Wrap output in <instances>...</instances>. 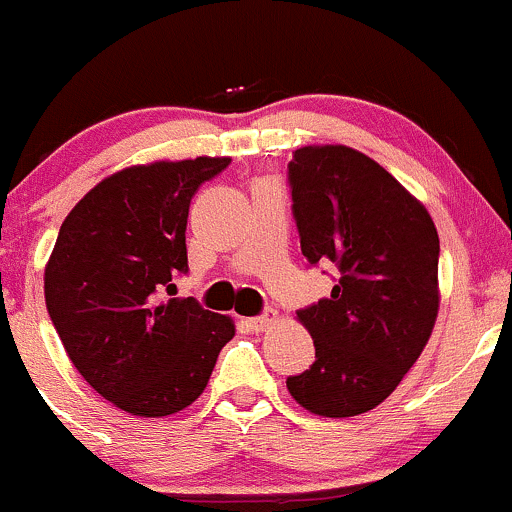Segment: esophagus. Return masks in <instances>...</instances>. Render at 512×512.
<instances>
[{
	"mask_svg": "<svg viewBox=\"0 0 512 512\" xmlns=\"http://www.w3.org/2000/svg\"><path fill=\"white\" fill-rule=\"evenodd\" d=\"M274 320H277V313H265V316L260 318H247L245 325L247 330H252V333H265V330L272 328Z\"/></svg>",
	"mask_w": 512,
	"mask_h": 512,
	"instance_id": "1",
	"label": "esophagus"
}]
</instances>
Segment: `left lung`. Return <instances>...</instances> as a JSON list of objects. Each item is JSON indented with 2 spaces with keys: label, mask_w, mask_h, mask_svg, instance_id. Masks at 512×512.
<instances>
[{
  "label": "left lung",
  "mask_w": 512,
  "mask_h": 512,
  "mask_svg": "<svg viewBox=\"0 0 512 512\" xmlns=\"http://www.w3.org/2000/svg\"><path fill=\"white\" fill-rule=\"evenodd\" d=\"M301 252L335 265L328 299L296 313L316 362L286 379L294 401L352 418L391 396L440 311V238L428 209L379 162L347 145H303L289 162Z\"/></svg>",
  "instance_id": "1"
}]
</instances>
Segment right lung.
Instances as JSON below:
<instances>
[{
    "mask_svg": "<svg viewBox=\"0 0 512 512\" xmlns=\"http://www.w3.org/2000/svg\"><path fill=\"white\" fill-rule=\"evenodd\" d=\"M230 157L155 160L101 179L60 226L43 291L63 347L89 386L121 411L162 418L209 384L230 316L174 296L187 265L196 189Z\"/></svg>",
    "mask_w": 512,
    "mask_h": 512,
    "instance_id": "obj_1",
    "label": "right lung"
}]
</instances>
